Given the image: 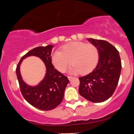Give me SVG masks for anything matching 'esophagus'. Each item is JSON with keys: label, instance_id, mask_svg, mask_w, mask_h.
I'll list each match as a JSON object with an SVG mask.
<instances>
[{"label": "esophagus", "instance_id": "1", "mask_svg": "<svg viewBox=\"0 0 134 134\" xmlns=\"http://www.w3.org/2000/svg\"><path fill=\"white\" fill-rule=\"evenodd\" d=\"M68 79L69 80H71V79H72L73 78V77H72V76H68Z\"/></svg>", "mask_w": 134, "mask_h": 134}]
</instances>
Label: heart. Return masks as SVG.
Masks as SVG:
<instances>
[{
  "label": "heart",
  "instance_id": "obj_1",
  "mask_svg": "<svg viewBox=\"0 0 134 134\" xmlns=\"http://www.w3.org/2000/svg\"><path fill=\"white\" fill-rule=\"evenodd\" d=\"M99 60V52L92 44L76 41L64 46L62 50L53 53L52 62L60 72H65L69 64L72 63L69 71L74 74H86L96 68Z\"/></svg>",
  "mask_w": 134,
  "mask_h": 134
}]
</instances>
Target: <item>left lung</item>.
<instances>
[{"label":"left lung","instance_id":"8db88e82","mask_svg":"<svg viewBox=\"0 0 134 134\" xmlns=\"http://www.w3.org/2000/svg\"><path fill=\"white\" fill-rule=\"evenodd\" d=\"M87 40L98 49L99 58L92 72L79 77V92L88 100L102 102L110 98L116 89L121 62L118 50L109 42L93 38Z\"/></svg>","mask_w":134,"mask_h":134}]
</instances>
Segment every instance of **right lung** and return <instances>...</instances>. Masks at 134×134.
Segmentation results:
<instances>
[{
    "label": "right lung",
    "mask_w": 134,
    "mask_h": 134,
    "mask_svg": "<svg viewBox=\"0 0 134 134\" xmlns=\"http://www.w3.org/2000/svg\"><path fill=\"white\" fill-rule=\"evenodd\" d=\"M53 47L52 45H48L32 49L21 58L16 68V75L23 97L29 104L41 110L54 109L61 103L69 82L67 77L55 69L52 64L51 55ZM29 56L39 57L47 68L45 77L36 86L27 85L23 82L20 72L21 62Z\"/></svg>",
    "instance_id": "right-lung-1"
}]
</instances>
